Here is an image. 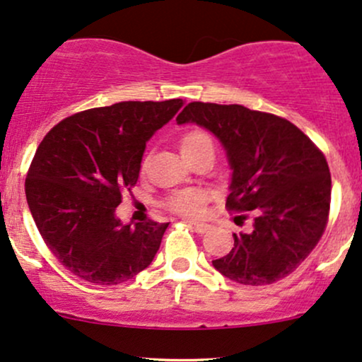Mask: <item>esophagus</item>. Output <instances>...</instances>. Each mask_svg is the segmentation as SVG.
<instances>
[{"instance_id":"1","label":"esophagus","mask_w":362,"mask_h":362,"mask_svg":"<svg viewBox=\"0 0 362 362\" xmlns=\"http://www.w3.org/2000/svg\"><path fill=\"white\" fill-rule=\"evenodd\" d=\"M192 226H194L195 233H199V235H204L209 230H213V226H211V224H207V223H195L194 221Z\"/></svg>"}]
</instances>
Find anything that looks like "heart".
<instances>
[{"label": "heart", "instance_id": "b5f03b06", "mask_svg": "<svg viewBox=\"0 0 362 362\" xmlns=\"http://www.w3.org/2000/svg\"><path fill=\"white\" fill-rule=\"evenodd\" d=\"M202 146H213V141L202 131L187 132L180 143L184 156H189L190 153L197 151ZM168 206L180 214L197 216L202 211V194L197 192V190H180V192H175L170 197Z\"/></svg>", "mask_w": 362, "mask_h": 362}]
</instances>
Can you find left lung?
I'll return each instance as SVG.
<instances>
[{
	"label": "left lung",
	"instance_id": "8db88e82",
	"mask_svg": "<svg viewBox=\"0 0 362 362\" xmlns=\"http://www.w3.org/2000/svg\"><path fill=\"white\" fill-rule=\"evenodd\" d=\"M177 124H197L221 143L231 168L228 209L253 214L250 231L233 233L231 252L213 260L216 271L245 286L289 276L328 219L332 180L322 151L289 120L243 105L192 102Z\"/></svg>",
	"mask_w": 362,
	"mask_h": 362
}]
</instances>
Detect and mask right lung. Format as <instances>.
Segmentation results:
<instances>
[{"label":"right lung","mask_w":362,"mask_h":362,"mask_svg":"<svg viewBox=\"0 0 362 362\" xmlns=\"http://www.w3.org/2000/svg\"><path fill=\"white\" fill-rule=\"evenodd\" d=\"M184 105L119 102L61 120L37 148L25 180L28 209L45 245L80 279L127 282L155 259L168 223L122 224V190L139 178L146 143Z\"/></svg>","instance_id":"1"}]
</instances>
